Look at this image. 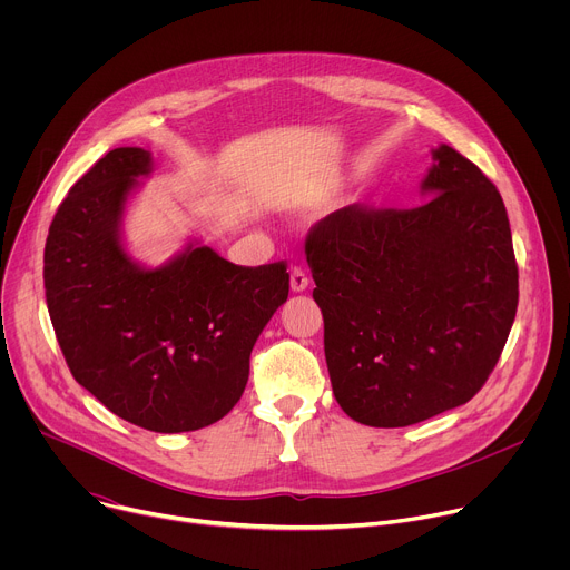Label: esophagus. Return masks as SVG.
I'll list each match as a JSON object with an SVG mask.
<instances>
[{
	"label": "esophagus",
	"instance_id": "1",
	"mask_svg": "<svg viewBox=\"0 0 570 570\" xmlns=\"http://www.w3.org/2000/svg\"><path fill=\"white\" fill-rule=\"evenodd\" d=\"M308 288V277H306V273L302 271V268H293L291 271V291L293 293H302V291H306Z\"/></svg>",
	"mask_w": 570,
	"mask_h": 570
}]
</instances>
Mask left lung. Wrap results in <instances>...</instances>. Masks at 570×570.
Masks as SVG:
<instances>
[{
	"label": "left lung",
	"instance_id": "8db88e82",
	"mask_svg": "<svg viewBox=\"0 0 570 570\" xmlns=\"http://www.w3.org/2000/svg\"><path fill=\"white\" fill-rule=\"evenodd\" d=\"M405 212L343 207L306 238L341 409L399 429L466 403L514 324L519 271L501 194L440 144Z\"/></svg>",
	"mask_w": 570,
	"mask_h": 570
}]
</instances>
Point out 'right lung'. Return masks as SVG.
Instances as JSON below:
<instances>
[{"label": "right lung", "mask_w": 570, "mask_h": 570, "mask_svg": "<svg viewBox=\"0 0 570 570\" xmlns=\"http://www.w3.org/2000/svg\"><path fill=\"white\" fill-rule=\"evenodd\" d=\"M150 174V150L121 146L69 189L47 236L45 295L80 385L139 429L185 433L240 399L250 352L288 297V273L236 266L200 240L161 266L137 262L124 218Z\"/></svg>", "instance_id": "add662e5"}]
</instances>
